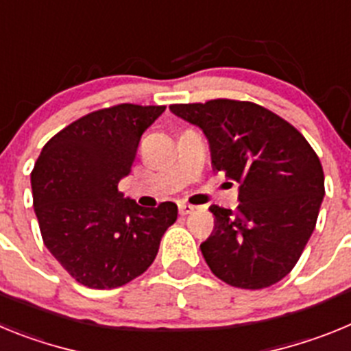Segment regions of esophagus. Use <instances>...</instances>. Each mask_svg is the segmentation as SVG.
<instances>
[{
    "label": "esophagus",
    "instance_id": "obj_1",
    "mask_svg": "<svg viewBox=\"0 0 351 351\" xmlns=\"http://www.w3.org/2000/svg\"><path fill=\"white\" fill-rule=\"evenodd\" d=\"M195 209H197V207L190 206V204H179V214H181V216H188V214L193 213Z\"/></svg>",
    "mask_w": 351,
    "mask_h": 351
}]
</instances>
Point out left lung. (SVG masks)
<instances>
[{"label": "left lung", "instance_id": "left-lung-1", "mask_svg": "<svg viewBox=\"0 0 351 351\" xmlns=\"http://www.w3.org/2000/svg\"><path fill=\"white\" fill-rule=\"evenodd\" d=\"M202 130L213 169L239 182L237 209L210 206L214 230L200 244L214 276L260 290L295 267L325 195L322 163L302 133L262 105L218 98L170 105Z\"/></svg>", "mask_w": 351, "mask_h": 351}]
</instances>
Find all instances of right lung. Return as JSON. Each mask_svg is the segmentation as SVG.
<instances>
[{"instance_id": "obj_1", "label": "right lung", "mask_w": 351, "mask_h": 351, "mask_svg": "<svg viewBox=\"0 0 351 351\" xmlns=\"http://www.w3.org/2000/svg\"><path fill=\"white\" fill-rule=\"evenodd\" d=\"M163 105L121 104L73 121L43 145L31 172L43 244L88 288H117L147 271L178 206L141 207L117 184Z\"/></svg>"}]
</instances>
